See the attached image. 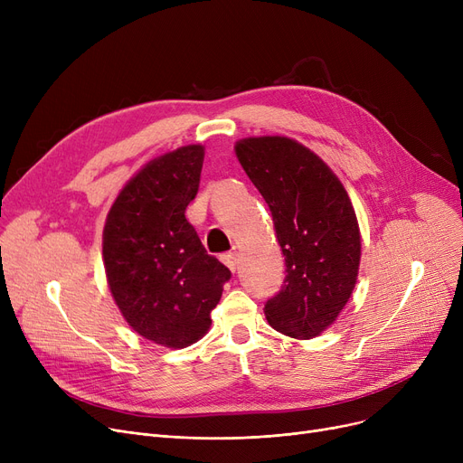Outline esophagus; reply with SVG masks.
<instances>
[{"label": "esophagus", "mask_w": 463, "mask_h": 463, "mask_svg": "<svg viewBox=\"0 0 463 463\" xmlns=\"http://www.w3.org/2000/svg\"><path fill=\"white\" fill-rule=\"evenodd\" d=\"M222 260L225 262V266L231 272H236V269H238V255L236 253H227L222 257Z\"/></svg>", "instance_id": "34e87169"}]
</instances>
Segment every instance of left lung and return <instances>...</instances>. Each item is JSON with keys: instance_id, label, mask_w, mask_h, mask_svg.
I'll return each mask as SVG.
<instances>
[{"instance_id": "8db88e82", "label": "left lung", "mask_w": 463, "mask_h": 463, "mask_svg": "<svg viewBox=\"0 0 463 463\" xmlns=\"http://www.w3.org/2000/svg\"><path fill=\"white\" fill-rule=\"evenodd\" d=\"M234 154L272 212L287 276L266 302L269 325L295 339L325 332L358 279L362 238L349 194L334 170L295 138L266 135Z\"/></svg>"}]
</instances>
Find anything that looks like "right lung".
<instances>
[{"mask_svg": "<svg viewBox=\"0 0 463 463\" xmlns=\"http://www.w3.org/2000/svg\"><path fill=\"white\" fill-rule=\"evenodd\" d=\"M204 146L189 144L146 163L121 187L103 229L110 295L144 339L184 349L210 330V311L231 270L185 219L197 197Z\"/></svg>", "mask_w": 463, "mask_h": 463, "instance_id": "obj_1", "label": "right lung"}]
</instances>
